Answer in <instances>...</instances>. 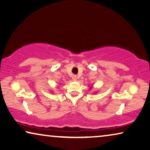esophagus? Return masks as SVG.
Returning <instances> with one entry per match:
<instances>
[{"instance_id": "obj_1", "label": "esophagus", "mask_w": 150, "mask_h": 150, "mask_svg": "<svg viewBox=\"0 0 150 150\" xmlns=\"http://www.w3.org/2000/svg\"><path fill=\"white\" fill-rule=\"evenodd\" d=\"M72 78H73V79L74 80V81H77V79H78V77L76 75H73Z\"/></svg>"}]
</instances>
